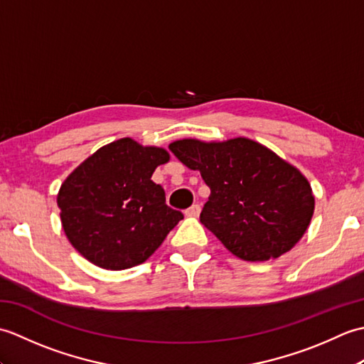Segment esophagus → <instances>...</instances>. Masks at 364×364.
I'll return each instance as SVG.
<instances>
[{"mask_svg":"<svg viewBox=\"0 0 364 364\" xmlns=\"http://www.w3.org/2000/svg\"><path fill=\"white\" fill-rule=\"evenodd\" d=\"M200 211H202V208H200V205H192L191 208H188L186 211H184V214L188 215V218H198V214H200Z\"/></svg>","mask_w":364,"mask_h":364,"instance_id":"obj_1","label":"esophagus"}]
</instances>
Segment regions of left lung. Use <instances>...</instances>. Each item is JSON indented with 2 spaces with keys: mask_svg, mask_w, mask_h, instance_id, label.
Instances as JSON below:
<instances>
[{
  "mask_svg": "<svg viewBox=\"0 0 364 364\" xmlns=\"http://www.w3.org/2000/svg\"><path fill=\"white\" fill-rule=\"evenodd\" d=\"M170 151L211 189L200 222L245 261L289 252L310 225L314 196L299 170L252 139H181Z\"/></svg>",
  "mask_w": 364,
  "mask_h": 364,
  "instance_id": "8db88e82",
  "label": "left lung"
}]
</instances>
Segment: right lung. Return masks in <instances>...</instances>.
I'll return each mask as SVG.
<instances>
[{
    "label": "right lung",
    "mask_w": 364,
    "mask_h": 364,
    "mask_svg": "<svg viewBox=\"0 0 364 364\" xmlns=\"http://www.w3.org/2000/svg\"><path fill=\"white\" fill-rule=\"evenodd\" d=\"M159 146L129 137L107 144L67 176L58 194L68 241L95 266L122 270L142 264L183 214L166 205V192L151 181L168 161Z\"/></svg>",
    "instance_id": "1"
}]
</instances>
